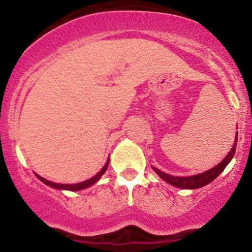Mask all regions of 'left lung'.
Segmentation results:
<instances>
[{"mask_svg":"<svg viewBox=\"0 0 252 252\" xmlns=\"http://www.w3.org/2000/svg\"><path fill=\"white\" fill-rule=\"evenodd\" d=\"M236 143H238V135H236L235 138V144H234L233 148H231L230 153L225 156V158H224L220 163H218L216 167L211 168V170L206 171V172L203 173H199V175L188 176V177H175V176H171V175H167V173L162 172V171H160L156 167H153V170L155 171V172L158 173L163 181H166V182L170 183V185L175 186V187L185 188V189H194V188L203 187V186L208 185V183H211L212 181H214V178L218 177V176L223 172L224 168L226 167V165L230 162L234 154H235Z\"/></svg>","mask_w":252,"mask_h":252,"instance_id":"left-lung-1","label":"left lung"}]
</instances>
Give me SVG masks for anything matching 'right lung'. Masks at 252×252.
<instances>
[{"label": "right lung", "mask_w": 252, "mask_h": 252, "mask_svg": "<svg viewBox=\"0 0 252 252\" xmlns=\"http://www.w3.org/2000/svg\"><path fill=\"white\" fill-rule=\"evenodd\" d=\"M108 163H109V158H108V160H107L106 165L103 166V168H102V170L99 171V172L97 173L96 176H94V177H92V178H90V180H87V181H84V182H81V183H75V185H63V183H54V182H51V181L45 180V178L40 177V176H38V175H36V177H38L39 180L41 181V182H44V183H45V185L50 186V187L56 188V189H69V191H80V189H84V188L90 187V186L94 185V182H97V181H98L99 178H101V176L103 175L104 172H106L107 167H108Z\"/></svg>", "instance_id": "add662e5"}]
</instances>
